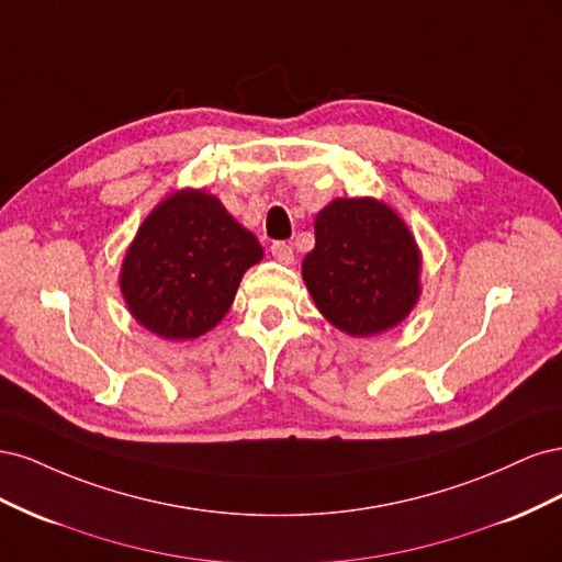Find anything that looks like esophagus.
<instances>
[{"label": "esophagus", "mask_w": 562, "mask_h": 562, "mask_svg": "<svg viewBox=\"0 0 562 562\" xmlns=\"http://www.w3.org/2000/svg\"><path fill=\"white\" fill-rule=\"evenodd\" d=\"M271 255H274V260H279L281 265H293V262H295L293 246H291V244H285V241L271 244Z\"/></svg>", "instance_id": "34e87169"}]
</instances>
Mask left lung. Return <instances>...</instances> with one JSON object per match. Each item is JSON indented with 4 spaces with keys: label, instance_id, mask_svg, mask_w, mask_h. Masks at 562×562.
I'll return each instance as SVG.
<instances>
[{
    "label": "left lung",
    "instance_id": "8db88e82",
    "mask_svg": "<svg viewBox=\"0 0 562 562\" xmlns=\"http://www.w3.org/2000/svg\"><path fill=\"white\" fill-rule=\"evenodd\" d=\"M314 234L302 279L323 318L351 337H370L411 316L422 295V250L389 203L333 199L318 211Z\"/></svg>",
    "mask_w": 562,
    "mask_h": 562
}]
</instances>
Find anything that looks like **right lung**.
Instances as JSON below:
<instances>
[{"label":"right lung","mask_w":562,"mask_h":562,"mask_svg":"<svg viewBox=\"0 0 562 562\" xmlns=\"http://www.w3.org/2000/svg\"><path fill=\"white\" fill-rule=\"evenodd\" d=\"M265 258L250 229L206 190H176L135 232L119 271L131 316L168 342L213 330L246 271Z\"/></svg>","instance_id":"right-lung-1"}]
</instances>
